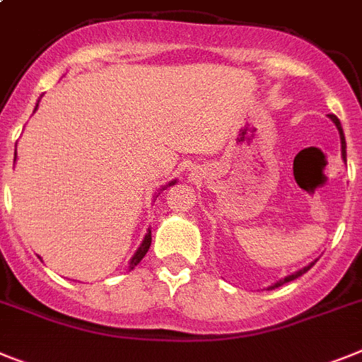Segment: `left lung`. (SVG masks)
I'll return each mask as SVG.
<instances>
[{
	"instance_id": "8db88e82",
	"label": "left lung",
	"mask_w": 362,
	"mask_h": 362,
	"mask_svg": "<svg viewBox=\"0 0 362 362\" xmlns=\"http://www.w3.org/2000/svg\"><path fill=\"white\" fill-rule=\"evenodd\" d=\"M329 119L333 120V122H335V126H337V129H339V134H341V151H342V159L346 160V141H344V134H342V128H341V122H339V119H337L335 115H329ZM317 262V260H315ZM315 262H311L310 265H305L304 269H300V271H296V273H293V274H289V276H286L284 278V280H280V282H276L274 284V286H271L269 289H274V287H280L282 286V284H287V282H291V280H295V278H298V276H302V274L304 273H308V271L311 269V267H313L315 265Z\"/></svg>"
}]
</instances>
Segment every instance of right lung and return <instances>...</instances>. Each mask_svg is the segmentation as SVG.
<instances>
[{
    "label": "right lung",
    "instance_id": "add662e5",
    "mask_svg": "<svg viewBox=\"0 0 362 362\" xmlns=\"http://www.w3.org/2000/svg\"><path fill=\"white\" fill-rule=\"evenodd\" d=\"M36 107H38V104H36ZM36 107H34V110H36ZM14 160H16V151H14ZM174 183H175V181H172V183H170V185H174ZM170 185H166V187H170ZM163 190H165V188H163ZM150 245H151V230H150V228H148V233H146V236H144L143 243H141V247H139L137 252H135V255H134V258L129 260V269H135V265H137L139 262L143 260L144 255H146L148 249H150Z\"/></svg>",
    "mask_w": 362,
    "mask_h": 362
}]
</instances>
